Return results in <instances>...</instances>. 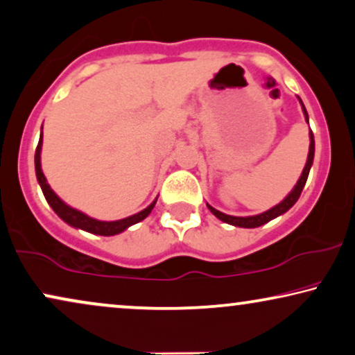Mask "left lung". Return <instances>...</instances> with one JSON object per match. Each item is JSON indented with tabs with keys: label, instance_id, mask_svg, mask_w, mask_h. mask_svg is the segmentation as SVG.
Instances as JSON below:
<instances>
[{
	"label": "left lung",
	"instance_id": "left-lung-1",
	"mask_svg": "<svg viewBox=\"0 0 355 355\" xmlns=\"http://www.w3.org/2000/svg\"><path fill=\"white\" fill-rule=\"evenodd\" d=\"M300 99V98H298ZM300 104H302V110H303V116H305V121L308 122V112L305 109V105H303L302 99H300ZM313 158H315V138H313V132H310V151H308V158H306V164L305 168H303V173L300 179H298L295 187L292 189V192L285 197V199L277 204L272 209H269L268 211H264V214H259V215H252V217H233V215H227L223 214V211H220L217 209H214V207L207 204L209 207V210L211 214L215 215L218 220H222L225 223H230V225H234V227H241V228H257L261 227V225L270 222V220H274L275 217H279V215H282L287 211L288 209H292L293 204L298 200V197H300L303 187H305L306 184V179H308V174H310V169H311V164H313Z\"/></svg>",
	"mask_w": 355,
	"mask_h": 355
}]
</instances>
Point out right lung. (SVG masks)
<instances>
[{
	"label": "right lung",
	"mask_w": 355,
	"mask_h": 355,
	"mask_svg": "<svg viewBox=\"0 0 355 355\" xmlns=\"http://www.w3.org/2000/svg\"><path fill=\"white\" fill-rule=\"evenodd\" d=\"M40 151H42V133H40V140L39 145L35 148V174H37V181H39L40 187H42V192L47 199L49 205L52 207L55 214L58 215L63 222H67L71 227L85 230V232H89L93 234H101V236H112V234H119L122 232H125L128 227L135 225L141 220H145L150 215V211L153 210V207L156 204V200L151 202V204L146 207L145 210L138 211V214L132 215V217L122 218V220H116V222H101V220L91 218L87 217L86 214L83 211L73 209V207L67 205L60 197L55 194V192L50 189L47 184V179H45L44 173H42V166H40Z\"/></svg>",
	"instance_id": "right-lung-1"
}]
</instances>
